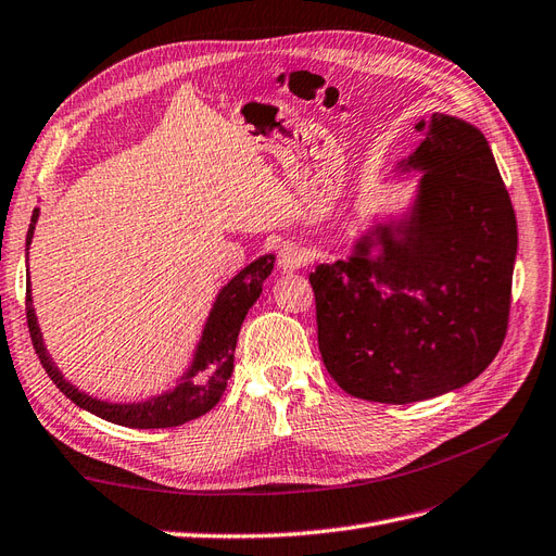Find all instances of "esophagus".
<instances>
[{"mask_svg": "<svg viewBox=\"0 0 556 556\" xmlns=\"http://www.w3.org/2000/svg\"><path fill=\"white\" fill-rule=\"evenodd\" d=\"M278 264L285 274H292L299 271V268H304L308 264V257L296 243H285L278 252Z\"/></svg>", "mask_w": 556, "mask_h": 556, "instance_id": "esophagus-1", "label": "esophagus"}]
</instances>
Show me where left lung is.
Masks as SVG:
<instances>
[{
    "mask_svg": "<svg viewBox=\"0 0 556 556\" xmlns=\"http://www.w3.org/2000/svg\"><path fill=\"white\" fill-rule=\"evenodd\" d=\"M403 160L422 172L410 213L311 274L317 345L348 394L413 403L492 364L508 331L517 220L484 134L433 113Z\"/></svg>",
    "mask_w": 556,
    "mask_h": 556,
    "instance_id": "8db88e82",
    "label": "left lung"
}]
</instances>
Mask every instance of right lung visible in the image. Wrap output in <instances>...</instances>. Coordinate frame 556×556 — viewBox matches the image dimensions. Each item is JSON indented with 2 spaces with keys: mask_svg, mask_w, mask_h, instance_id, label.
Listing matches in <instances>:
<instances>
[{
  "mask_svg": "<svg viewBox=\"0 0 556 556\" xmlns=\"http://www.w3.org/2000/svg\"><path fill=\"white\" fill-rule=\"evenodd\" d=\"M37 217H39V208L35 211V215H31V225L27 229V248L31 243V237H35ZM274 260H276L274 255H264L255 260L225 285L211 308V315L206 319L204 333H201V341L194 350V359L190 368L182 374L180 382L172 392H164L148 401H141V403L99 401L86 392H80L72 382H66L46 352L41 329L37 325V315H35V308H31V294H29V282H27L25 311H27L31 345H35L41 366L46 368L50 380L60 387V392L66 399H72L76 406L106 419V422L131 427V429H166V427L185 425L190 422V419L206 415L215 403L220 401L227 380L231 378V371H233V350H237L241 325L250 306L255 304L262 294V282L268 278V274L274 271Z\"/></svg>",
  "mask_w": 556,
  "mask_h": 556,
  "instance_id": "obj_1",
  "label": "right lung"
}]
</instances>
